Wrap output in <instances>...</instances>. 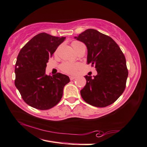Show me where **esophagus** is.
<instances>
[{"instance_id":"obj_1","label":"esophagus","mask_w":147,"mask_h":147,"mask_svg":"<svg viewBox=\"0 0 147 147\" xmlns=\"http://www.w3.org/2000/svg\"><path fill=\"white\" fill-rule=\"evenodd\" d=\"M69 78H70L71 80H73L76 79V77L75 76H71L70 77H69Z\"/></svg>"}]
</instances>
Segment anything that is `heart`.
I'll return each mask as SVG.
<instances>
[{
  "mask_svg": "<svg viewBox=\"0 0 147 147\" xmlns=\"http://www.w3.org/2000/svg\"><path fill=\"white\" fill-rule=\"evenodd\" d=\"M71 46L73 47V49L76 51V53L78 52L82 47L85 46L84 44L79 41L72 42ZM81 67L82 65L80 63H72L69 62H65L60 65V68L61 69V71L63 72L64 73L68 74H74L76 73L77 71H78L79 69L81 68Z\"/></svg>",
  "mask_w": 147,
  "mask_h": 147,
  "instance_id": "1",
  "label": "heart"
}]
</instances>
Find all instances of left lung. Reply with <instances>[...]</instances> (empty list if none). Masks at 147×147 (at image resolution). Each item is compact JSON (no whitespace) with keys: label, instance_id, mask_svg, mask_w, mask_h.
<instances>
[{"label":"left lung","instance_id":"1","mask_svg":"<svg viewBox=\"0 0 147 147\" xmlns=\"http://www.w3.org/2000/svg\"><path fill=\"white\" fill-rule=\"evenodd\" d=\"M74 38L87 46V63L94 65L98 73L94 78L85 76L82 98L97 107L111 105L126 87L128 69L123 53L113 38L96 29H88Z\"/></svg>","mask_w":147,"mask_h":147}]
</instances>
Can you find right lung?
I'll list each match as a JSON object with an SVG mask.
<instances>
[{
    "instance_id": "1",
    "label": "right lung",
    "mask_w": 147,
    "mask_h": 147,
    "mask_svg": "<svg viewBox=\"0 0 147 147\" xmlns=\"http://www.w3.org/2000/svg\"><path fill=\"white\" fill-rule=\"evenodd\" d=\"M65 37L41 33L20 51L15 64V85L25 102L32 107L47 110L59 103L69 76L58 73L46 74L48 60Z\"/></svg>"
}]
</instances>
